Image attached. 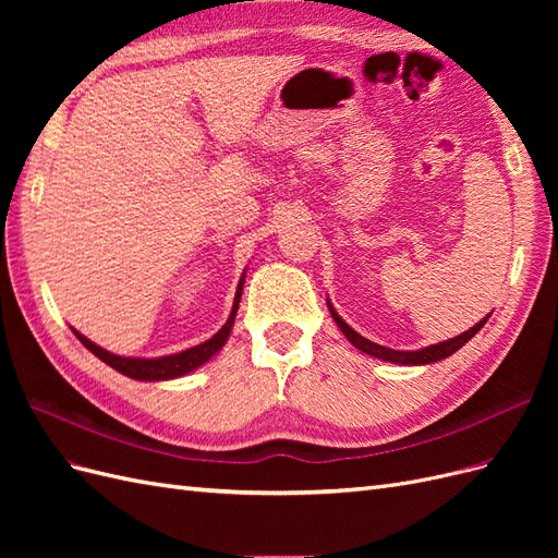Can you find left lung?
<instances>
[{"mask_svg":"<svg viewBox=\"0 0 558 558\" xmlns=\"http://www.w3.org/2000/svg\"><path fill=\"white\" fill-rule=\"evenodd\" d=\"M326 302H328V310H330V314H332V318H335V324L340 326V330L344 332V337H347V340H349L353 347H356V349L363 351V353H367V356H375V359H381V361H388V363H398V365H428V363H437V361H442V359H449L451 353H456L465 342H470L472 337H475V335L484 328L488 316H492V314H486V316L480 320V324H475L470 330H465V332H461V335L451 337V340L437 342V344H430V347H424V349H416V351H398V349L381 347V344H377V342H369L367 337L359 335L356 330H353V328L347 324V320H344L340 314L335 312V307L330 305V300H326Z\"/></svg>","mask_w":558,"mask_h":558,"instance_id":"8db88e82","label":"left lung"}]
</instances>
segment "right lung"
I'll return each mask as SVG.
<instances>
[{
    "label": "right lung",
    "mask_w": 558,
    "mask_h": 558,
    "mask_svg": "<svg viewBox=\"0 0 558 558\" xmlns=\"http://www.w3.org/2000/svg\"><path fill=\"white\" fill-rule=\"evenodd\" d=\"M244 279H246V269L242 272V279L238 283V293H234V302H232V310L230 316L223 324V328L218 330L211 340L202 342L197 347H191L185 351L179 353H170V356H160V359H137V356H118V353H111L107 349H102L99 344L90 342L86 335H81L78 330H74V335L78 337V342L86 347L88 351H93L95 356L107 363L109 367H113L116 373H121L130 379H137V381H167V379H177L193 373V369L202 367L205 363H209L218 351L223 349V344L228 342V337L232 332L234 326V316H238L240 310V300H242V289H244Z\"/></svg>",
    "instance_id": "1"
}]
</instances>
